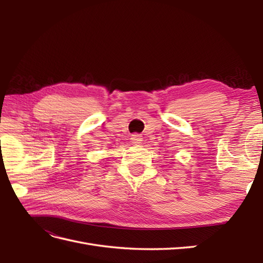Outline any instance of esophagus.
Instances as JSON below:
<instances>
[{
    "label": "esophagus",
    "instance_id": "obj_1",
    "mask_svg": "<svg viewBox=\"0 0 263 263\" xmlns=\"http://www.w3.org/2000/svg\"><path fill=\"white\" fill-rule=\"evenodd\" d=\"M130 139H132L133 144H140V142L142 141L141 136H140V135H138V134H134Z\"/></svg>",
    "mask_w": 263,
    "mask_h": 263
}]
</instances>
